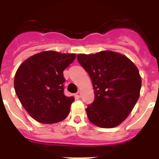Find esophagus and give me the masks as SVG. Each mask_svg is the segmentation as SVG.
I'll return each mask as SVG.
<instances>
[{
	"label": "esophagus",
	"instance_id": "34e87169",
	"mask_svg": "<svg viewBox=\"0 0 159 159\" xmlns=\"http://www.w3.org/2000/svg\"><path fill=\"white\" fill-rule=\"evenodd\" d=\"M75 98H76V99H80V97H81V93H80V92H77V93H75Z\"/></svg>",
	"mask_w": 159,
	"mask_h": 159
}]
</instances>
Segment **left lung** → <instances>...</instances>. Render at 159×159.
<instances>
[{
	"label": "left lung",
	"mask_w": 159,
	"mask_h": 159,
	"mask_svg": "<svg viewBox=\"0 0 159 159\" xmlns=\"http://www.w3.org/2000/svg\"><path fill=\"white\" fill-rule=\"evenodd\" d=\"M95 90L94 102L86 109L91 123L102 128L117 127L127 119L139 98L142 80L127 57L111 51L79 54Z\"/></svg>",
	"instance_id": "obj_1"
}]
</instances>
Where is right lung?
Here are the masks:
<instances>
[{"mask_svg":"<svg viewBox=\"0 0 159 159\" xmlns=\"http://www.w3.org/2000/svg\"><path fill=\"white\" fill-rule=\"evenodd\" d=\"M75 54L45 51L24 61L14 78V88L22 106L40 123H58L67 117L74 97L64 93L63 71Z\"/></svg>","mask_w":159,"mask_h":159,"instance_id":"right-lung-1","label":"right lung"}]
</instances>
